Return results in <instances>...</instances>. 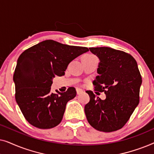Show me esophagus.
<instances>
[{
  "mask_svg": "<svg viewBox=\"0 0 154 154\" xmlns=\"http://www.w3.org/2000/svg\"><path fill=\"white\" fill-rule=\"evenodd\" d=\"M83 91L81 89H76V93L78 95H79V94H81V93H83Z\"/></svg>",
  "mask_w": 154,
  "mask_h": 154,
  "instance_id": "1",
  "label": "esophagus"
}]
</instances>
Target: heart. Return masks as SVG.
<instances>
[{
	"label": "heart",
	"mask_w": 154,
	"mask_h": 154,
	"mask_svg": "<svg viewBox=\"0 0 154 154\" xmlns=\"http://www.w3.org/2000/svg\"><path fill=\"white\" fill-rule=\"evenodd\" d=\"M87 55L88 56H93V55H92V54H87Z\"/></svg>",
	"instance_id": "b5f03b06"
}]
</instances>
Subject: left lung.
Returning <instances> with one entry per match:
<instances>
[{"mask_svg": "<svg viewBox=\"0 0 154 154\" xmlns=\"http://www.w3.org/2000/svg\"><path fill=\"white\" fill-rule=\"evenodd\" d=\"M100 59L94 89L104 92L106 99L95 98L87 90L90 102L85 106L90 125L99 131L110 132L121 129L127 123L140 102L142 76L132 56L108 47L90 48Z\"/></svg>", "mask_w": 154, "mask_h": 154, "instance_id": "left-lung-1", "label": "left lung"}]
</instances>
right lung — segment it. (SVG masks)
I'll return each mask as SVG.
<instances>
[{
  "label": "right lung",
  "instance_id": "add662e5",
  "mask_svg": "<svg viewBox=\"0 0 154 154\" xmlns=\"http://www.w3.org/2000/svg\"><path fill=\"white\" fill-rule=\"evenodd\" d=\"M88 50L46 40L20 54L13 75L15 100L31 125L50 129L60 123L67 102L76 91L71 87L66 92L51 93L52 79L64 75L69 63Z\"/></svg>",
  "mask_w": 154,
  "mask_h": 154
}]
</instances>
